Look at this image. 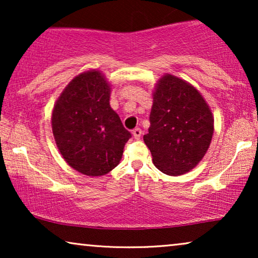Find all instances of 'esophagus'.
Returning a JSON list of instances; mask_svg holds the SVG:
<instances>
[{
    "mask_svg": "<svg viewBox=\"0 0 258 258\" xmlns=\"http://www.w3.org/2000/svg\"><path fill=\"white\" fill-rule=\"evenodd\" d=\"M133 136L135 137V140H140L141 136H142V130L140 128H135L133 130Z\"/></svg>",
    "mask_w": 258,
    "mask_h": 258,
    "instance_id": "34e87169",
    "label": "esophagus"
}]
</instances>
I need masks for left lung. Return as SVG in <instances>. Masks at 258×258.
Listing matches in <instances>:
<instances>
[{
  "mask_svg": "<svg viewBox=\"0 0 258 258\" xmlns=\"http://www.w3.org/2000/svg\"><path fill=\"white\" fill-rule=\"evenodd\" d=\"M148 132L143 140L155 167L179 176L192 170L207 154L214 135V116L192 84L164 74L155 86Z\"/></svg>",
  "mask_w": 258,
  "mask_h": 258,
  "instance_id": "1",
  "label": "left lung"
}]
</instances>
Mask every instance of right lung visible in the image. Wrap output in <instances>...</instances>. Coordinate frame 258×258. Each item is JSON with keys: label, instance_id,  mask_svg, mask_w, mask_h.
Listing matches in <instances>:
<instances>
[{"label": "right lung", "instance_id": "right-lung-1", "mask_svg": "<svg viewBox=\"0 0 258 258\" xmlns=\"http://www.w3.org/2000/svg\"><path fill=\"white\" fill-rule=\"evenodd\" d=\"M110 93L111 84L100 70H87L70 81L51 112L52 135L62 157L91 177L117 167L132 137L109 104Z\"/></svg>", "mask_w": 258, "mask_h": 258}]
</instances>
